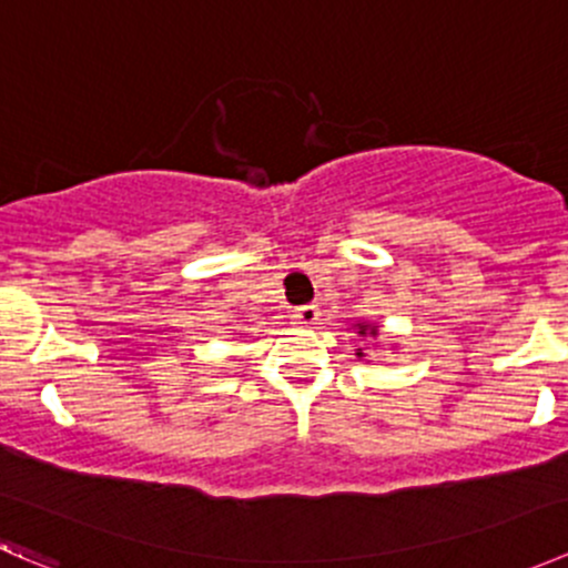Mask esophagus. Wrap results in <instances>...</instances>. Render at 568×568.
Segmentation results:
<instances>
[{
	"instance_id": "34e87169",
	"label": "esophagus",
	"mask_w": 568,
	"mask_h": 568,
	"mask_svg": "<svg viewBox=\"0 0 568 568\" xmlns=\"http://www.w3.org/2000/svg\"><path fill=\"white\" fill-rule=\"evenodd\" d=\"M294 318H296V324H302V326L318 324V318H321L318 305H302V307H296Z\"/></svg>"
}]
</instances>
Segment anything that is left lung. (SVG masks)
I'll use <instances>...</instances> for the list:
<instances>
[{"mask_svg": "<svg viewBox=\"0 0 568 568\" xmlns=\"http://www.w3.org/2000/svg\"><path fill=\"white\" fill-rule=\"evenodd\" d=\"M365 329H368V326H359V335H365ZM371 332H376V329H371ZM359 357H363V354H359Z\"/></svg>", "mask_w": 568, "mask_h": 568, "instance_id": "left-lung-1", "label": "left lung"}]
</instances>
